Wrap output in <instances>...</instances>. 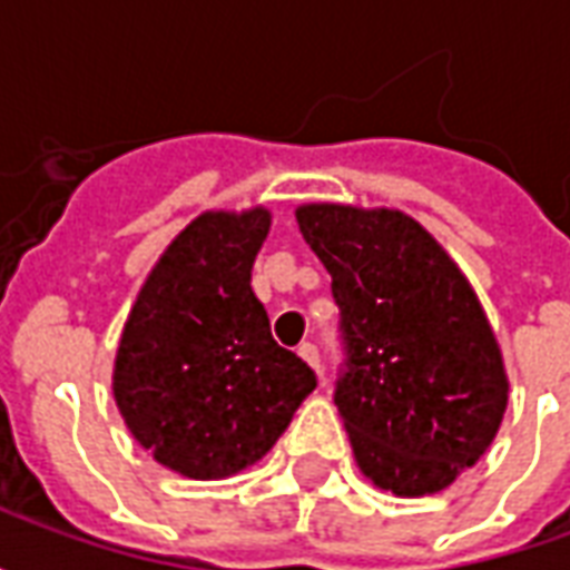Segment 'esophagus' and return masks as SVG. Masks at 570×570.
<instances>
[{
  "label": "esophagus",
  "mask_w": 570,
  "mask_h": 570,
  "mask_svg": "<svg viewBox=\"0 0 570 570\" xmlns=\"http://www.w3.org/2000/svg\"><path fill=\"white\" fill-rule=\"evenodd\" d=\"M298 357L305 360L308 366H314V370L321 372V351H317V345H314V342H302V345H298Z\"/></svg>",
  "instance_id": "34e87169"
}]
</instances>
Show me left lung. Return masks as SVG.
<instances>
[{
	"mask_svg": "<svg viewBox=\"0 0 570 570\" xmlns=\"http://www.w3.org/2000/svg\"><path fill=\"white\" fill-rule=\"evenodd\" d=\"M296 219L333 277L345 354L333 396L360 470L400 498L452 485L507 409L476 293L406 213L308 204Z\"/></svg>",
	"mask_w": 570,
	"mask_h": 570,
	"instance_id": "obj_1",
	"label": "left lung"
}]
</instances>
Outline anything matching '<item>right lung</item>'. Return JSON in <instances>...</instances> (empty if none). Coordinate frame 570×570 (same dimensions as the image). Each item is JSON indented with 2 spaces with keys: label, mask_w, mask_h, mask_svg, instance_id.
<instances>
[{
  "label": "right lung",
  "mask_w": 570,
  "mask_h": 570,
  "mask_svg": "<svg viewBox=\"0 0 570 570\" xmlns=\"http://www.w3.org/2000/svg\"><path fill=\"white\" fill-rule=\"evenodd\" d=\"M268 210L204 213L164 249L118 345L112 391L155 461L188 479L256 464L317 387L274 342L249 272Z\"/></svg>",
  "instance_id": "obj_1"
}]
</instances>
